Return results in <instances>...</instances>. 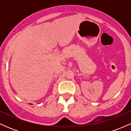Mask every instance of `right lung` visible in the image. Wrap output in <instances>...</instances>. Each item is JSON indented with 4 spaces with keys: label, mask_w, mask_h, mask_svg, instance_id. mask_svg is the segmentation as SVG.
<instances>
[{
    "label": "right lung",
    "mask_w": 131,
    "mask_h": 131,
    "mask_svg": "<svg viewBox=\"0 0 131 131\" xmlns=\"http://www.w3.org/2000/svg\"><path fill=\"white\" fill-rule=\"evenodd\" d=\"M29 104H30V105H32V104H31V103H29Z\"/></svg>",
    "instance_id": "obj_1"
}]
</instances>
